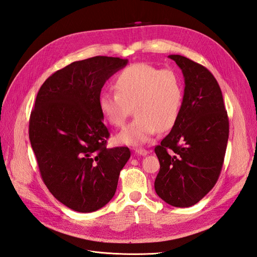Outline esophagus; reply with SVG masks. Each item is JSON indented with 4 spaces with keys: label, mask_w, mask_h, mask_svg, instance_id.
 <instances>
[{
    "label": "esophagus",
    "mask_w": 257,
    "mask_h": 257,
    "mask_svg": "<svg viewBox=\"0 0 257 257\" xmlns=\"http://www.w3.org/2000/svg\"><path fill=\"white\" fill-rule=\"evenodd\" d=\"M135 153L138 154V155H143V157H145V155L149 153V151H147L146 149H143V148H136Z\"/></svg>",
    "instance_id": "34e87169"
}]
</instances>
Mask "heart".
<instances>
[{
    "label": "heart",
    "mask_w": 257,
    "mask_h": 257,
    "mask_svg": "<svg viewBox=\"0 0 257 257\" xmlns=\"http://www.w3.org/2000/svg\"><path fill=\"white\" fill-rule=\"evenodd\" d=\"M115 93L99 96V109L112 126L122 127L135 109L136 119L116 137L121 145L142 146L158 132H166L177 123L183 100V88L172 71L137 63L116 76Z\"/></svg>",
    "instance_id": "obj_1"
}]
</instances>
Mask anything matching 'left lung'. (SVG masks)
<instances>
[{"mask_svg": "<svg viewBox=\"0 0 257 257\" xmlns=\"http://www.w3.org/2000/svg\"><path fill=\"white\" fill-rule=\"evenodd\" d=\"M168 58L181 68L185 87L179 119L154 149L161 165L154 189L165 203L185 208L197 204L219 179L229 122L214 76L185 57Z\"/></svg>", "mask_w": 257, "mask_h": 257, "instance_id": "1", "label": "left lung"}]
</instances>
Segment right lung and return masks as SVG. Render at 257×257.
I'll return each mask as SVG.
<instances>
[{"label":"right lung","instance_id":"obj_1","mask_svg":"<svg viewBox=\"0 0 257 257\" xmlns=\"http://www.w3.org/2000/svg\"><path fill=\"white\" fill-rule=\"evenodd\" d=\"M127 59L93 57L73 62L46 79L31 112L29 137L43 181L60 203L93 212L113 197L127 147L107 148L99 96Z\"/></svg>","mask_w":257,"mask_h":257}]
</instances>
